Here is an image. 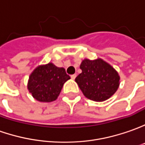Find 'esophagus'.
Here are the masks:
<instances>
[{"label": "esophagus", "mask_w": 145, "mask_h": 145, "mask_svg": "<svg viewBox=\"0 0 145 145\" xmlns=\"http://www.w3.org/2000/svg\"><path fill=\"white\" fill-rule=\"evenodd\" d=\"M71 78L72 79H74V78H76V74H72V75H71Z\"/></svg>", "instance_id": "obj_1"}]
</instances>
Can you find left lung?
<instances>
[{"instance_id":"8db88e82","label":"left lung","mask_w":145,"mask_h":145,"mask_svg":"<svg viewBox=\"0 0 145 145\" xmlns=\"http://www.w3.org/2000/svg\"><path fill=\"white\" fill-rule=\"evenodd\" d=\"M82 73L75 78L84 96L91 100L103 102L112 97L120 87V77L112 65L98 57L85 58L80 64Z\"/></svg>"}]
</instances>
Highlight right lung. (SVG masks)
<instances>
[{
  "label": "right lung",
  "mask_w": 145,
  "mask_h": 145,
  "mask_svg": "<svg viewBox=\"0 0 145 145\" xmlns=\"http://www.w3.org/2000/svg\"><path fill=\"white\" fill-rule=\"evenodd\" d=\"M70 78L63 67H57L52 63L39 65L29 77L27 89L39 102H52L57 99L63 84Z\"/></svg>",
  "instance_id": "1"
}]
</instances>
